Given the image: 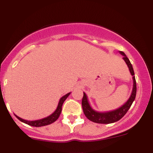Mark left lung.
Returning a JSON list of instances; mask_svg holds the SVG:
<instances>
[{
    "instance_id": "obj_1",
    "label": "left lung",
    "mask_w": 153,
    "mask_h": 153,
    "mask_svg": "<svg viewBox=\"0 0 153 153\" xmlns=\"http://www.w3.org/2000/svg\"><path fill=\"white\" fill-rule=\"evenodd\" d=\"M119 53L124 56L123 59L125 61L126 64L127 65L129 72H130L131 76H132L133 88L132 91H131V96L129 99L127 100V102L124 103V105H122L121 107L117 108V109L106 112H99L95 111L91 106L90 103L88 102V100L87 95L83 92V97H82V110H83V113L85 115V117L93 122L99 123V124H111V123H114L120 120L126 114L128 110L129 109L133 101H134L135 97H136L137 85L132 65H131L129 59H128L126 54H124V52H122V51H119Z\"/></svg>"
}]
</instances>
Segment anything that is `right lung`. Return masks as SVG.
<instances>
[{"instance_id":"add662e5","label":"right lung","mask_w":153,"mask_h":153,"mask_svg":"<svg viewBox=\"0 0 153 153\" xmlns=\"http://www.w3.org/2000/svg\"><path fill=\"white\" fill-rule=\"evenodd\" d=\"M70 94H71V93H68V94H67L66 95H65V96H63L62 97L59 99L58 105H57V108H56V110L54 111L52 114L48 116V117H45V118L38 119V120H34V121H28V120H26V119L20 118V117H18V116H16V114L14 115L16 117L17 119L21 121V122L25 123L26 124H29V125L30 126H32V127H43V126L49 125V124H52V123L55 122V121L59 118V115H60L61 114V111H62V106L63 103H64V101H65L67 98L69 96Z\"/></svg>"}]
</instances>
